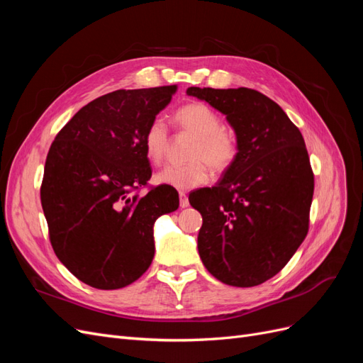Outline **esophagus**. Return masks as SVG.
Here are the masks:
<instances>
[{
  "mask_svg": "<svg viewBox=\"0 0 363 363\" xmlns=\"http://www.w3.org/2000/svg\"><path fill=\"white\" fill-rule=\"evenodd\" d=\"M179 196H180V207L182 208L188 207L189 206V200H188V196H186V192H180Z\"/></svg>",
  "mask_w": 363,
  "mask_h": 363,
  "instance_id": "esophagus-1",
  "label": "esophagus"
}]
</instances>
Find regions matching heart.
<instances>
[{
	"label": "heart",
	"mask_w": 363,
	"mask_h": 363,
	"mask_svg": "<svg viewBox=\"0 0 363 363\" xmlns=\"http://www.w3.org/2000/svg\"><path fill=\"white\" fill-rule=\"evenodd\" d=\"M174 121L183 131L195 136L186 164H171L156 174V182L177 191H189L211 180V167L221 172L236 157L235 136L223 127L221 116L206 103H188L174 113ZM169 136L162 119H152L144 135L145 156L152 164H160L167 156Z\"/></svg>",
	"instance_id": "heart-1"
}]
</instances>
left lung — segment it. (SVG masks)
I'll return each instance as SVG.
<instances>
[{
  "label": "left lung",
  "mask_w": 363,
  "mask_h": 363,
  "mask_svg": "<svg viewBox=\"0 0 363 363\" xmlns=\"http://www.w3.org/2000/svg\"><path fill=\"white\" fill-rule=\"evenodd\" d=\"M225 115L238 152L223 179L189 203L203 216L199 252L230 286L251 288L286 265L309 230L313 172L300 130L271 98L248 87H188Z\"/></svg>",
  "instance_id": "8db88e82"
}]
</instances>
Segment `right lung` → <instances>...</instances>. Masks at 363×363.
<instances>
[{
  "label": "right lung",
  "instance_id": "obj_1",
  "mask_svg": "<svg viewBox=\"0 0 363 363\" xmlns=\"http://www.w3.org/2000/svg\"><path fill=\"white\" fill-rule=\"evenodd\" d=\"M177 86L119 89L77 112L48 151L40 201L50 240L74 276L96 289L136 281L155 257L152 225L179 208V194L151 177L144 135Z\"/></svg>",
  "mask_w": 363,
  "mask_h": 363
}]
</instances>
